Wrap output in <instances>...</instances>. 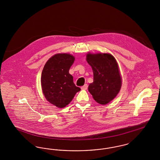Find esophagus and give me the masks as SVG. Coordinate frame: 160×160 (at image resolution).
<instances>
[{
    "mask_svg": "<svg viewBox=\"0 0 160 160\" xmlns=\"http://www.w3.org/2000/svg\"><path fill=\"white\" fill-rule=\"evenodd\" d=\"M88 84H85L84 86L81 87V89H83V90H86V89H88Z\"/></svg>",
    "mask_w": 160,
    "mask_h": 160,
    "instance_id": "esophagus-1",
    "label": "esophagus"
}]
</instances>
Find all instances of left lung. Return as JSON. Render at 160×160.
<instances>
[{
	"instance_id": "1",
	"label": "left lung",
	"mask_w": 160,
	"mask_h": 160,
	"mask_svg": "<svg viewBox=\"0 0 160 160\" xmlns=\"http://www.w3.org/2000/svg\"><path fill=\"white\" fill-rule=\"evenodd\" d=\"M86 60L93 73V82L89 85V92L97 102L107 104L121 89L122 79L118 63L110 54H88Z\"/></svg>"
}]
</instances>
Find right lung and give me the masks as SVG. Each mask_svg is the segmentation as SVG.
<instances>
[{
    "instance_id": "obj_1",
    "label": "right lung",
    "mask_w": 160,
    "mask_h": 160,
    "mask_svg": "<svg viewBox=\"0 0 160 160\" xmlns=\"http://www.w3.org/2000/svg\"><path fill=\"white\" fill-rule=\"evenodd\" d=\"M74 60V57L69 54H55L47 62L42 71L43 93L48 102L58 107L67 106L81 90L69 73Z\"/></svg>"
}]
</instances>
